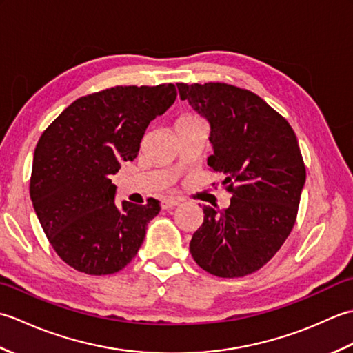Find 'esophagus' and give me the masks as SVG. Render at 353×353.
Returning a JSON list of instances; mask_svg holds the SVG:
<instances>
[{
    "instance_id": "1",
    "label": "esophagus",
    "mask_w": 353,
    "mask_h": 353,
    "mask_svg": "<svg viewBox=\"0 0 353 353\" xmlns=\"http://www.w3.org/2000/svg\"><path fill=\"white\" fill-rule=\"evenodd\" d=\"M179 205H181V200L172 199V197L163 199V200L161 201V206H162V209H170V208H174V206H179Z\"/></svg>"
}]
</instances>
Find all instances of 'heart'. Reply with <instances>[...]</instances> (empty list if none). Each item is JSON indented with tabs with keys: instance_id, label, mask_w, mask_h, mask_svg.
I'll use <instances>...</instances> for the list:
<instances>
[{
	"instance_id": "b5f03b06",
	"label": "heart",
	"mask_w": 353,
	"mask_h": 353,
	"mask_svg": "<svg viewBox=\"0 0 353 353\" xmlns=\"http://www.w3.org/2000/svg\"><path fill=\"white\" fill-rule=\"evenodd\" d=\"M191 117H194V115H191Z\"/></svg>"
}]
</instances>
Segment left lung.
Returning <instances> with one entry per match:
<instances>
[{"instance_id":"obj_1","label":"left lung","mask_w":353,"mask_h":353,"mask_svg":"<svg viewBox=\"0 0 353 353\" xmlns=\"http://www.w3.org/2000/svg\"><path fill=\"white\" fill-rule=\"evenodd\" d=\"M182 100L211 127L208 165L232 192L229 208L203 206L192 235L194 261L219 277H241L272 259L294 226L306 171L287 119L250 91L177 83Z\"/></svg>"}]
</instances>
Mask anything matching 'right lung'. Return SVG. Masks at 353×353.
Wrapping results in <instances>:
<instances>
[{"label":"right lung","mask_w":353,"mask_h":353,"mask_svg":"<svg viewBox=\"0 0 353 353\" xmlns=\"http://www.w3.org/2000/svg\"><path fill=\"white\" fill-rule=\"evenodd\" d=\"M176 95L171 83L110 88L71 103L42 133L30 197L52 249L70 267L112 274L138 253L159 201L117 206L110 176L138 156L150 121Z\"/></svg>","instance_id":"obj_1"}]
</instances>
